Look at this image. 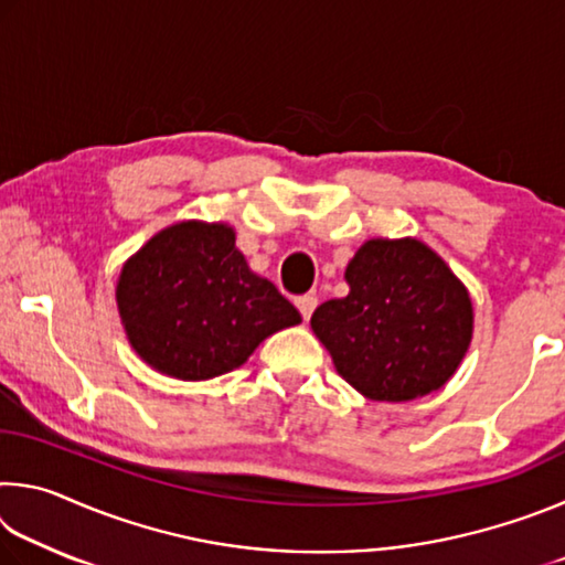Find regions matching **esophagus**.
<instances>
[{
  "instance_id": "esophagus-1",
  "label": "esophagus",
  "mask_w": 565,
  "mask_h": 565,
  "mask_svg": "<svg viewBox=\"0 0 565 565\" xmlns=\"http://www.w3.org/2000/svg\"><path fill=\"white\" fill-rule=\"evenodd\" d=\"M317 303H319V299L313 294H306V296H299V299H296V306H299L303 321L311 319V313H313V309H317Z\"/></svg>"
}]
</instances>
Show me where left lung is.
Wrapping results in <instances>:
<instances>
[{"label": "left lung", "mask_w": 565, "mask_h": 565, "mask_svg": "<svg viewBox=\"0 0 565 565\" xmlns=\"http://www.w3.org/2000/svg\"><path fill=\"white\" fill-rule=\"evenodd\" d=\"M343 279L349 294L321 303L311 329L361 396L414 401L456 374L473 339V303L431 246L369 238Z\"/></svg>", "instance_id": "obj_1"}]
</instances>
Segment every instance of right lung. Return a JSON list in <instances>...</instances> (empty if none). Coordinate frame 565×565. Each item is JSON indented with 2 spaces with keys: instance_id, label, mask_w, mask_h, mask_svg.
<instances>
[{
  "instance_id": "add662e5",
  "label": "right lung",
  "mask_w": 565,
  "mask_h": 565,
  "mask_svg": "<svg viewBox=\"0 0 565 565\" xmlns=\"http://www.w3.org/2000/svg\"><path fill=\"white\" fill-rule=\"evenodd\" d=\"M124 333L159 374L206 381L246 363L301 313L248 269L234 226L189 222L161 228L131 254L117 281Z\"/></svg>"
}]
</instances>
